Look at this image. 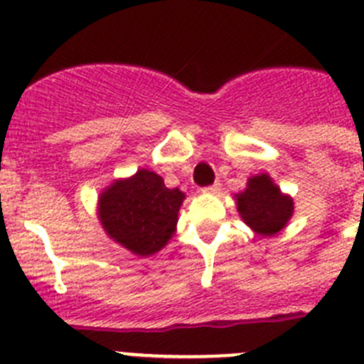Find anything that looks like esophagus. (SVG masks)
<instances>
[{"instance_id": "1", "label": "esophagus", "mask_w": 364, "mask_h": 364, "mask_svg": "<svg viewBox=\"0 0 364 364\" xmlns=\"http://www.w3.org/2000/svg\"><path fill=\"white\" fill-rule=\"evenodd\" d=\"M200 192H203V193H211V196H215V193L220 192V183H213V185L206 186V188H203V190H200Z\"/></svg>"}]
</instances>
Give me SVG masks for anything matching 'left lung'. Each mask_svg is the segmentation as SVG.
Wrapping results in <instances>:
<instances>
[{
    "instance_id": "obj_1",
    "label": "left lung",
    "mask_w": 364,
    "mask_h": 364,
    "mask_svg": "<svg viewBox=\"0 0 364 364\" xmlns=\"http://www.w3.org/2000/svg\"><path fill=\"white\" fill-rule=\"evenodd\" d=\"M235 200L242 220L263 238L276 236L294 217V199L281 192L268 174L247 179V188L235 193Z\"/></svg>"
}]
</instances>
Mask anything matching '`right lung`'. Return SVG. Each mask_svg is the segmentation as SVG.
Instances as JSON below:
<instances>
[{"instance_id": "1", "label": "right lung", "mask_w": 364, "mask_h": 364, "mask_svg": "<svg viewBox=\"0 0 364 364\" xmlns=\"http://www.w3.org/2000/svg\"><path fill=\"white\" fill-rule=\"evenodd\" d=\"M185 192L167 188L164 178L139 168L112 181L97 197V220L110 240L135 256L147 257L174 236Z\"/></svg>"}]
</instances>
